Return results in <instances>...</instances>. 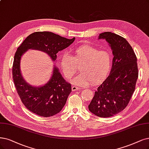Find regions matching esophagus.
<instances>
[{
  "label": "esophagus",
  "instance_id": "1",
  "mask_svg": "<svg viewBox=\"0 0 149 149\" xmlns=\"http://www.w3.org/2000/svg\"><path fill=\"white\" fill-rule=\"evenodd\" d=\"M80 88H78L77 86H72V91H77V90H79Z\"/></svg>",
  "mask_w": 149,
  "mask_h": 149
}]
</instances>
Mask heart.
Wrapping results in <instances>:
<instances>
[{
  "mask_svg": "<svg viewBox=\"0 0 149 149\" xmlns=\"http://www.w3.org/2000/svg\"><path fill=\"white\" fill-rule=\"evenodd\" d=\"M112 56L107 50L100 49L85 45L77 48L74 56L68 53L63 55L61 65L64 76L68 79L72 77L81 65V72L75 77L73 83L85 86L92 82L93 85L101 83L108 76L112 68Z\"/></svg>",
  "mask_w": 149,
  "mask_h": 149,
  "instance_id": "b5f03b06",
  "label": "heart"
}]
</instances>
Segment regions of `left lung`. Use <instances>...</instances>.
Returning a JSON list of instances; mask_svg holds the SVG:
<instances>
[{
    "label": "left lung",
    "instance_id": "1",
    "mask_svg": "<svg viewBox=\"0 0 149 149\" xmlns=\"http://www.w3.org/2000/svg\"><path fill=\"white\" fill-rule=\"evenodd\" d=\"M98 39H105L113 55L109 75L97 88L89 111L100 117H110L127 106L138 78L137 58L125 38L111 32L101 33Z\"/></svg>",
    "mask_w": 149,
    "mask_h": 149
}]
</instances>
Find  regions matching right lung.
<instances>
[{"instance_id":"obj_1","label":"right lung","mask_w":149,"mask_h":149,"mask_svg":"<svg viewBox=\"0 0 149 149\" xmlns=\"http://www.w3.org/2000/svg\"><path fill=\"white\" fill-rule=\"evenodd\" d=\"M75 37L68 39L51 32H36L26 37L16 52L13 64V79L16 91L24 106L42 117H51L61 111L72 91L71 85L65 81L56 65H53L52 77L40 86H33L22 76L21 56L28 49L40 50L55 61L58 52L68 47Z\"/></svg>"}]
</instances>
